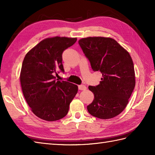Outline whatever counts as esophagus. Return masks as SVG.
Here are the masks:
<instances>
[{"mask_svg":"<svg viewBox=\"0 0 155 155\" xmlns=\"http://www.w3.org/2000/svg\"><path fill=\"white\" fill-rule=\"evenodd\" d=\"M78 89L81 90V91H85L87 89V87L85 85L83 84H81V85H78Z\"/></svg>","mask_w":155,"mask_h":155,"instance_id":"34e87169","label":"esophagus"}]
</instances>
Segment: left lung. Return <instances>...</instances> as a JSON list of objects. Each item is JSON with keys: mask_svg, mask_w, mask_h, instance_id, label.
Instances as JSON below:
<instances>
[{"mask_svg": "<svg viewBox=\"0 0 155 155\" xmlns=\"http://www.w3.org/2000/svg\"><path fill=\"white\" fill-rule=\"evenodd\" d=\"M78 44L93 71H100L103 75L99 84L88 87L94 96L87 106L88 113L101 119L117 116L127 107L135 87L130 55L111 38H84Z\"/></svg>", "mask_w": 155, "mask_h": 155, "instance_id": "left-lung-1", "label": "left lung"}]
</instances>
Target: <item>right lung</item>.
<instances>
[{
	"label": "right lung",
	"mask_w": 155,
	"mask_h": 155,
	"mask_svg": "<svg viewBox=\"0 0 155 155\" xmlns=\"http://www.w3.org/2000/svg\"><path fill=\"white\" fill-rule=\"evenodd\" d=\"M77 40L59 37L44 39L27 52L22 62L20 80L23 95L32 113L42 120L64 117L77 93V85L54 76L58 71L64 72L62 52Z\"/></svg>",
	"instance_id": "1"
}]
</instances>
